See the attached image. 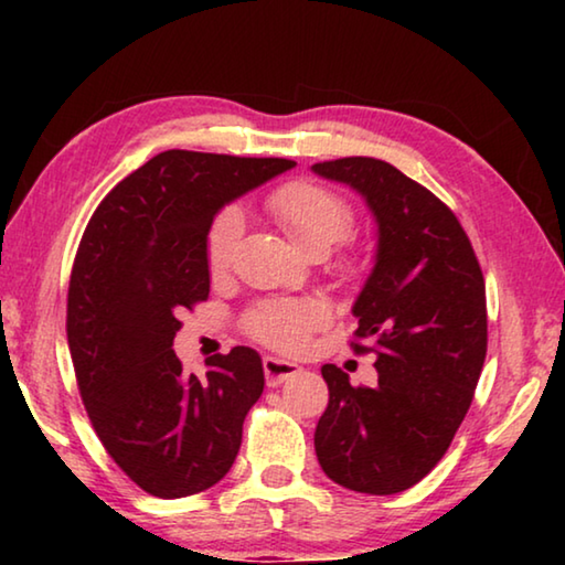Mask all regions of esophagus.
I'll return each mask as SVG.
<instances>
[{
	"mask_svg": "<svg viewBox=\"0 0 565 565\" xmlns=\"http://www.w3.org/2000/svg\"><path fill=\"white\" fill-rule=\"evenodd\" d=\"M296 374H301V366H296V363L276 356H264V376L269 386H281L284 381H289Z\"/></svg>",
	"mask_w": 565,
	"mask_h": 565,
	"instance_id": "34e87169",
	"label": "esophagus"
}]
</instances>
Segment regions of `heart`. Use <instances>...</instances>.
Returning <instances> with one entry per match:
<instances>
[{
  "label": "heart",
  "instance_id": "heart-1",
  "mask_svg": "<svg viewBox=\"0 0 565 565\" xmlns=\"http://www.w3.org/2000/svg\"><path fill=\"white\" fill-rule=\"evenodd\" d=\"M266 209L296 244L306 252H329L343 242L356 224L353 206L337 191L306 179L284 181L266 196ZM244 232L242 212L234 206L222 209L206 232V266L222 274L232 266L238 238ZM331 309L327 301L303 299L259 301L244 313V331L264 347L276 351H301L317 329L327 327Z\"/></svg>",
  "mask_w": 565,
  "mask_h": 565
}]
</instances>
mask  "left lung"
Returning a JSON list of instances; mask_svg holds the SVG:
<instances>
[{
	"mask_svg": "<svg viewBox=\"0 0 565 565\" xmlns=\"http://www.w3.org/2000/svg\"><path fill=\"white\" fill-rule=\"evenodd\" d=\"M313 171L363 194L379 254L353 303V353H374L379 384L351 386L323 363L329 406L313 446L331 481L391 495L434 471L471 406L486 349V281L471 238L441 199L388 161L343 157Z\"/></svg>",
	"mask_w": 565,
	"mask_h": 565,
	"instance_id": "8db88e82",
	"label": "left lung"
}]
</instances>
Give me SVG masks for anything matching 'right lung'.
<instances>
[{"instance_id":"right-lung-1","label":"right lung","mask_w":565,"mask_h":565,"mask_svg":"<svg viewBox=\"0 0 565 565\" xmlns=\"http://www.w3.org/2000/svg\"><path fill=\"white\" fill-rule=\"evenodd\" d=\"M294 164L161 151L121 179L84 228L66 294L76 386L114 463L157 499L212 489L242 446L264 391L259 353H216L196 379L171 347L184 309L209 299L214 214Z\"/></svg>"}]
</instances>
